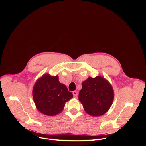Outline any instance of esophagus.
Segmentation results:
<instances>
[{
  "label": "esophagus",
  "instance_id": "esophagus-1",
  "mask_svg": "<svg viewBox=\"0 0 146 146\" xmlns=\"http://www.w3.org/2000/svg\"><path fill=\"white\" fill-rule=\"evenodd\" d=\"M73 96L74 98H77V92L76 91H73Z\"/></svg>",
  "mask_w": 146,
  "mask_h": 146
}]
</instances>
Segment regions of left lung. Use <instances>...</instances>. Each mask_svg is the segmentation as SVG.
Wrapping results in <instances>:
<instances>
[{"instance_id": "obj_1", "label": "left lung", "mask_w": 146, "mask_h": 146, "mask_svg": "<svg viewBox=\"0 0 146 146\" xmlns=\"http://www.w3.org/2000/svg\"><path fill=\"white\" fill-rule=\"evenodd\" d=\"M78 99L87 114L98 117L105 114L110 108L114 91L110 82L104 77H89L82 83Z\"/></svg>"}]
</instances>
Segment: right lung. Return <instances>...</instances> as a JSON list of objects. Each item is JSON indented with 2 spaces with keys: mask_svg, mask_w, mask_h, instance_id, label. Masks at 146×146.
<instances>
[{
  "mask_svg": "<svg viewBox=\"0 0 146 146\" xmlns=\"http://www.w3.org/2000/svg\"><path fill=\"white\" fill-rule=\"evenodd\" d=\"M33 98L40 113L54 116L62 111L65 102L73 98V94L65 85L59 82L58 76L45 74L35 84Z\"/></svg>",
  "mask_w": 146,
  "mask_h": 146,
  "instance_id": "add662e5",
  "label": "right lung"
}]
</instances>
